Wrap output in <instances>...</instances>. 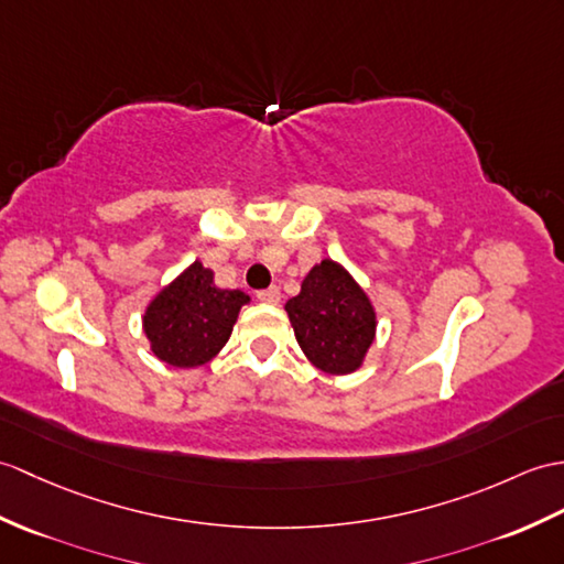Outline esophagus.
I'll return each mask as SVG.
<instances>
[{"label":"esophagus","mask_w":564,"mask_h":564,"mask_svg":"<svg viewBox=\"0 0 564 564\" xmlns=\"http://www.w3.org/2000/svg\"><path fill=\"white\" fill-rule=\"evenodd\" d=\"M257 300H259V303H267V305H279L281 291H279L276 285H271V288H267V291H259Z\"/></svg>","instance_id":"esophagus-1"}]
</instances>
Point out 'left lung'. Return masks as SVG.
Returning <instances> with one entry per match:
<instances>
[{"label": "left lung", "mask_w": 564, "mask_h": 564, "mask_svg": "<svg viewBox=\"0 0 564 564\" xmlns=\"http://www.w3.org/2000/svg\"><path fill=\"white\" fill-rule=\"evenodd\" d=\"M288 319L307 360L329 375L356 372L375 341L377 314L350 273L322 259L300 293L285 303Z\"/></svg>", "instance_id": "1"}]
</instances>
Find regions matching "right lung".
Masks as SVG:
<instances>
[{"mask_svg": "<svg viewBox=\"0 0 564 564\" xmlns=\"http://www.w3.org/2000/svg\"><path fill=\"white\" fill-rule=\"evenodd\" d=\"M247 303L250 295L216 288L214 271L194 261L151 300L143 312V334L159 360L173 368H199L228 344Z\"/></svg>", "mask_w": 564, "mask_h": 564, "instance_id": "obj_1", "label": "right lung"}]
</instances>
